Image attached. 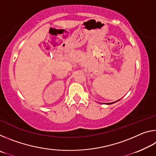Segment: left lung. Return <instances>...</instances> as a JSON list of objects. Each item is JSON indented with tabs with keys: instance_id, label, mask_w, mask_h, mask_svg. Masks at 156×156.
<instances>
[{
	"instance_id": "8db88e82",
	"label": "left lung",
	"mask_w": 156,
	"mask_h": 156,
	"mask_svg": "<svg viewBox=\"0 0 156 156\" xmlns=\"http://www.w3.org/2000/svg\"><path fill=\"white\" fill-rule=\"evenodd\" d=\"M120 100H117V101H115V102H110V103H107V105H111V104H113V103H115V102H118V101H119Z\"/></svg>"
}]
</instances>
